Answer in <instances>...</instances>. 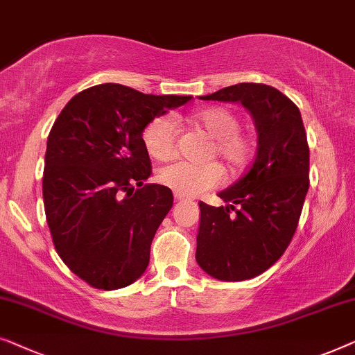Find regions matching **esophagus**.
<instances>
[{
    "mask_svg": "<svg viewBox=\"0 0 355 355\" xmlns=\"http://www.w3.org/2000/svg\"><path fill=\"white\" fill-rule=\"evenodd\" d=\"M184 201V196H182V194H175V202H182Z\"/></svg>",
    "mask_w": 355,
    "mask_h": 355,
    "instance_id": "esophagus-1",
    "label": "esophagus"
}]
</instances>
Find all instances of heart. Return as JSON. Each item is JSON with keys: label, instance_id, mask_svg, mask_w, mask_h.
<instances>
[{"label": "heart", "instance_id": "1", "mask_svg": "<svg viewBox=\"0 0 355 355\" xmlns=\"http://www.w3.org/2000/svg\"><path fill=\"white\" fill-rule=\"evenodd\" d=\"M194 121L214 138L207 156H217L230 171L246 167L254 154V139L241 132L238 114L227 107H209L199 111ZM178 122L172 114L154 117L143 130L146 151L156 159H166L175 151L178 139ZM159 183L173 189L182 196H198L223 182V168L217 162L191 164L173 161L157 172Z\"/></svg>", "mask_w": 355, "mask_h": 355}]
</instances>
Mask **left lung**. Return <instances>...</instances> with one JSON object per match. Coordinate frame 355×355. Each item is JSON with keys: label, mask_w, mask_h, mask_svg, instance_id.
Masks as SVG:
<instances>
[{"label": "left lung", "mask_w": 355, "mask_h": 355, "mask_svg": "<svg viewBox=\"0 0 355 355\" xmlns=\"http://www.w3.org/2000/svg\"><path fill=\"white\" fill-rule=\"evenodd\" d=\"M199 99L243 104L257 128L252 164L218 193L227 206L199 202V267L222 282H243L270 268L296 232L309 189L306 128L296 104L263 83L232 85Z\"/></svg>", "instance_id": "1"}]
</instances>
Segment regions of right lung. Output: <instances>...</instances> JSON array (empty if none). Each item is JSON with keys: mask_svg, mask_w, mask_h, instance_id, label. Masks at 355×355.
I'll use <instances>...</instances> for the list:
<instances>
[{"mask_svg": "<svg viewBox=\"0 0 355 355\" xmlns=\"http://www.w3.org/2000/svg\"><path fill=\"white\" fill-rule=\"evenodd\" d=\"M189 99L103 83L76 94L54 122L44 154V214L59 257L89 286L125 288L146 270L173 194L144 184L151 161L143 130Z\"/></svg>", "mask_w": 355, "mask_h": 355, "instance_id": "1", "label": "right lung"}]
</instances>
